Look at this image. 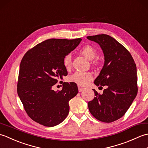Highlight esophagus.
Wrapping results in <instances>:
<instances>
[{"label": "esophagus", "instance_id": "esophagus-1", "mask_svg": "<svg viewBox=\"0 0 148 148\" xmlns=\"http://www.w3.org/2000/svg\"><path fill=\"white\" fill-rule=\"evenodd\" d=\"M84 90V88H83V87H81V86H78V90H79V92H83V91Z\"/></svg>", "mask_w": 148, "mask_h": 148}]
</instances>
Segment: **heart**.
Listing matches in <instances>:
<instances>
[{"instance_id": "b5f03b06", "label": "heart", "mask_w": 148, "mask_h": 148, "mask_svg": "<svg viewBox=\"0 0 148 148\" xmlns=\"http://www.w3.org/2000/svg\"><path fill=\"white\" fill-rule=\"evenodd\" d=\"M80 53L84 57L89 60H92L97 56L96 49L92 46L86 45L83 46L80 49ZM72 64V56L68 54L64 59V65L66 68L71 67ZM72 82L76 83L81 86H85L92 79V76L90 72H76L70 77Z\"/></svg>"}]
</instances>
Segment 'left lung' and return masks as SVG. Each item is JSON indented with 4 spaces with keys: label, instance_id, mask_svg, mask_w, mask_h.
<instances>
[{
    "label": "left lung",
    "instance_id": "obj_1",
    "mask_svg": "<svg viewBox=\"0 0 148 148\" xmlns=\"http://www.w3.org/2000/svg\"><path fill=\"white\" fill-rule=\"evenodd\" d=\"M99 44L104 64L94 81L96 86H107L102 95L93 90L95 97L88 103L89 111L98 120L111 123L121 118L137 94V67L129 51L106 34L88 36Z\"/></svg>",
    "mask_w": 148,
    "mask_h": 148
}]
</instances>
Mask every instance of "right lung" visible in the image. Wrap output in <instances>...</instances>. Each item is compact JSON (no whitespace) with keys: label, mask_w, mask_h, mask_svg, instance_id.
<instances>
[{"label":"right lung","mask_w":148,"mask_h":148,"mask_svg":"<svg viewBox=\"0 0 148 148\" xmlns=\"http://www.w3.org/2000/svg\"><path fill=\"white\" fill-rule=\"evenodd\" d=\"M81 40L47 39L29 50L21 60L18 95L27 114L39 124L56 126L69 114V100L78 93L76 83L64 82L61 91L52 87L67 75L64 59Z\"/></svg>","instance_id":"obj_1"}]
</instances>
